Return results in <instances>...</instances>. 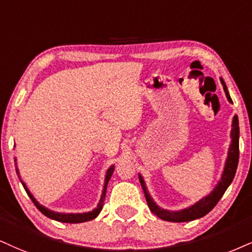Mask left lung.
Instances as JSON below:
<instances>
[{
	"instance_id": "8db88e82",
	"label": "left lung",
	"mask_w": 252,
	"mask_h": 252,
	"mask_svg": "<svg viewBox=\"0 0 252 252\" xmlns=\"http://www.w3.org/2000/svg\"><path fill=\"white\" fill-rule=\"evenodd\" d=\"M221 83L223 85V89H224L225 95L228 98V100L232 102L230 94H229L228 89H226L225 83L221 79ZM232 131H231V146L229 148L228 153V159H226L224 172H223V175L221 178V181L219 182V185L216 186V188L214 189L212 194H209L208 196L202 198L200 202H197L196 204L188 208V209L180 210V212H167V210L161 209L154 203L153 200L150 197L147 190H146L144 180H142L141 176H139V180H140V185L142 187V190H144L146 201H147L148 207L152 210V213L155 214L158 217H160L161 220H164V221L169 222H188L192 221V220L200 219V217H203L207 215L210 210L213 209L214 207L216 206L217 202L221 200V197L224 194L226 188L229 187V185L232 182V180L235 178L236 169H237L238 164V159H240V144H238V140H240V127H238V118L237 116L234 117V120H232Z\"/></svg>"
}]
</instances>
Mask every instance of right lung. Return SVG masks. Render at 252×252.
I'll return each instance as SVG.
<instances>
[{"label": "right lung", "mask_w": 252, "mask_h": 252, "mask_svg": "<svg viewBox=\"0 0 252 252\" xmlns=\"http://www.w3.org/2000/svg\"><path fill=\"white\" fill-rule=\"evenodd\" d=\"M112 173H113V166L111 167L110 169L107 170V174H106V179H105V186H104V190H102V195H101V200L99 202L97 209H94L93 212L91 213H85V214H61V213H55V212H51V210L46 209L43 206H40V204L37 202L35 198H33L32 195L30 194V191L28 190L26 185H24L23 182H22V185H23L24 189H26L27 194L29 195V197L31 198V201L33 202V204H35L37 209L39 210L40 213L43 214V215H45L46 217H49V219H52V220H56V221L58 222H64V223H82V222H86V221H91V220L95 219L99 215V213H100L102 206H104V201H105V196H106V187H107V183H108V180L111 179L112 176ZM20 178V176H18Z\"/></svg>", "instance_id": "1"}]
</instances>
